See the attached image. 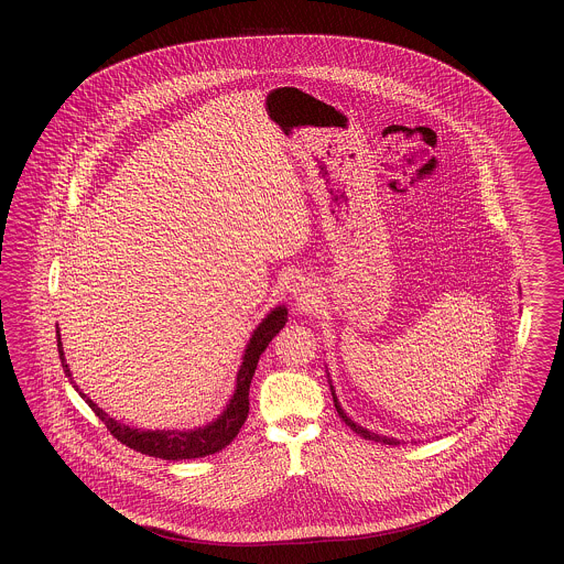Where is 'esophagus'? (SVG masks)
I'll use <instances>...</instances> for the list:
<instances>
[{
    "mask_svg": "<svg viewBox=\"0 0 564 564\" xmlns=\"http://www.w3.org/2000/svg\"><path fill=\"white\" fill-rule=\"evenodd\" d=\"M290 292H292L297 300H308V297L313 295L311 283H308L304 276H294V281H292V285H290Z\"/></svg>",
    "mask_w": 564,
    "mask_h": 564,
    "instance_id": "34e87169",
    "label": "esophagus"
}]
</instances>
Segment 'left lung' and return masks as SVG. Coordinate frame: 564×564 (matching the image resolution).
<instances>
[{
    "mask_svg": "<svg viewBox=\"0 0 564 564\" xmlns=\"http://www.w3.org/2000/svg\"><path fill=\"white\" fill-rule=\"evenodd\" d=\"M329 389H332V398H334V405H336V410H338V414H340V419L349 425L350 430L355 431L357 435H361V437H366V440H375V442H382V444H389V446H398V444H403L398 440V437H387V435H380V433H375V431L366 430V427H361L359 423H355L350 416H347V412L343 410V405L338 402V398H336V389H334V384H332V380H329Z\"/></svg>",
    "mask_w": 564,
    "mask_h": 564,
    "instance_id": "8db88e82",
    "label": "left lung"
}]
</instances>
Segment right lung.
I'll use <instances>...</instances> for the list:
<instances>
[{"label": "right lung", "mask_w": 564, "mask_h": 564, "mask_svg": "<svg viewBox=\"0 0 564 564\" xmlns=\"http://www.w3.org/2000/svg\"><path fill=\"white\" fill-rule=\"evenodd\" d=\"M288 323V308L283 304L270 308L269 315L258 323V327L251 332L249 343L242 350V361L237 372V384L226 403V408L215 416L212 423L194 427V430H137L129 427L116 419H111L104 408H99L93 402L86 393H82L80 387L72 378V370L67 366L65 352H63V343H61V332L56 329V349L61 357L63 372L72 380L76 391L80 393L82 400L93 408V412L106 423L113 437L133 448L137 453L143 455L156 456V458H166V460H182V458H198V456L215 455L221 448H226L242 427L249 414V384L251 378L256 375L260 355L267 350L270 340L283 329Z\"/></svg>", "instance_id": "add662e5"}]
</instances>
